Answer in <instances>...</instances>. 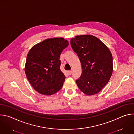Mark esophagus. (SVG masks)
<instances>
[{
	"mask_svg": "<svg viewBox=\"0 0 134 134\" xmlns=\"http://www.w3.org/2000/svg\"><path fill=\"white\" fill-rule=\"evenodd\" d=\"M68 73L69 75H71L72 74V71H68Z\"/></svg>",
	"mask_w": 134,
	"mask_h": 134,
	"instance_id": "obj_1",
	"label": "esophagus"
}]
</instances>
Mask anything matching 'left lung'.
<instances>
[{
	"mask_svg": "<svg viewBox=\"0 0 134 134\" xmlns=\"http://www.w3.org/2000/svg\"><path fill=\"white\" fill-rule=\"evenodd\" d=\"M77 54L83 71L76 81L80 90L87 95L98 93L108 83L113 71L112 55L109 49L98 37L81 35L70 40Z\"/></svg>",
	"mask_w": 134,
	"mask_h": 134,
	"instance_id": "1",
	"label": "left lung"
}]
</instances>
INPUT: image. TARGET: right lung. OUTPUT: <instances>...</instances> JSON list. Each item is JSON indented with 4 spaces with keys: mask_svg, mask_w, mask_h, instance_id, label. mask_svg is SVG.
Wrapping results in <instances>:
<instances>
[{
    "mask_svg": "<svg viewBox=\"0 0 134 134\" xmlns=\"http://www.w3.org/2000/svg\"><path fill=\"white\" fill-rule=\"evenodd\" d=\"M69 44L63 37L47 39L35 44L26 57L25 72L33 88L51 95L63 87L65 76L60 70V54Z\"/></svg>",
    "mask_w": 134,
    "mask_h": 134,
    "instance_id": "right-lung-1",
    "label": "right lung"
}]
</instances>
